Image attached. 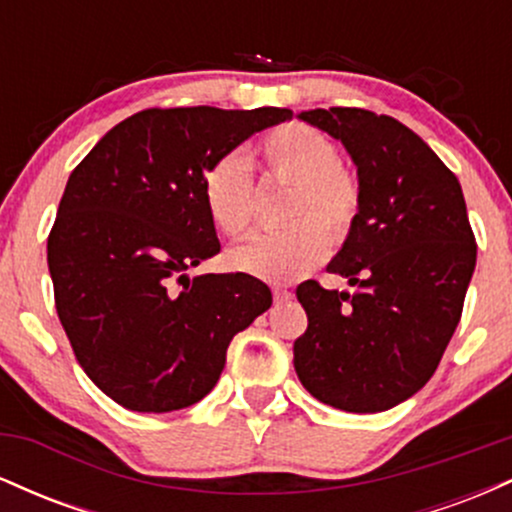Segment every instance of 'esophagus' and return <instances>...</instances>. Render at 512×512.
I'll return each mask as SVG.
<instances>
[{"label":"esophagus","mask_w":512,"mask_h":512,"mask_svg":"<svg viewBox=\"0 0 512 512\" xmlns=\"http://www.w3.org/2000/svg\"><path fill=\"white\" fill-rule=\"evenodd\" d=\"M291 298V291L289 289H281V286H276L274 289V301L276 303H286Z\"/></svg>","instance_id":"esophagus-1"}]
</instances>
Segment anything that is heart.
Wrapping results in <instances>:
<instances>
[{
    "mask_svg": "<svg viewBox=\"0 0 512 512\" xmlns=\"http://www.w3.org/2000/svg\"><path fill=\"white\" fill-rule=\"evenodd\" d=\"M260 151L274 175L293 182L286 209V219L293 223L243 240L228 252V264L269 284H289L325 260L330 238L339 243L354 231L361 211V185L342 168L337 144L315 127L274 129L264 137ZM252 190V166L243 154L216 158L204 170V204L226 236H240L250 226Z\"/></svg>",
    "mask_w": 512,
    "mask_h": 512,
    "instance_id": "1",
    "label": "heart"
}]
</instances>
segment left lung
<instances>
[{
	"instance_id": "8db88e82",
	"label": "left lung",
	"mask_w": 512,
	"mask_h": 512,
	"mask_svg": "<svg viewBox=\"0 0 512 512\" xmlns=\"http://www.w3.org/2000/svg\"><path fill=\"white\" fill-rule=\"evenodd\" d=\"M356 166L361 211L327 264L354 291L305 281L308 330L293 344L305 390L334 409L375 414L424 387L455 334L477 264L462 187L419 134L361 108L303 110Z\"/></svg>"
}]
</instances>
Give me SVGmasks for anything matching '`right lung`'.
Segmentation results:
<instances>
[{
  "label": "right lung",
  "instance_id": "right-lung-1",
  "mask_svg": "<svg viewBox=\"0 0 512 512\" xmlns=\"http://www.w3.org/2000/svg\"><path fill=\"white\" fill-rule=\"evenodd\" d=\"M286 120V108L142 110L69 175L48 238L57 315L84 373L125 409L207 397L231 339L272 305L255 276L187 269L221 250L204 170Z\"/></svg>",
  "mask_w": 512,
  "mask_h": 512
}]
</instances>
